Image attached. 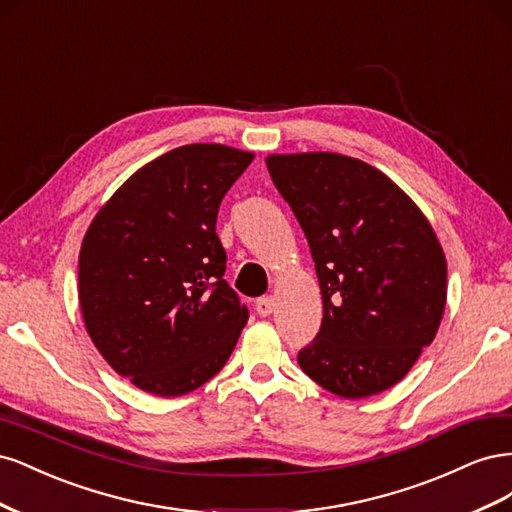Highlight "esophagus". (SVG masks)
<instances>
[{
  "label": "esophagus",
  "mask_w": 512,
  "mask_h": 512,
  "mask_svg": "<svg viewBox=\"0 0 512 512\" xmlns=\"http://www.w3.org/2000/svg\"><path fill=\"white\" fill-rule=\"evenodd\" d=\"M273 299L271 297H260V299H256V303H254V309H256V314H260V316H269L271 312H273Z\"/></svg>",
  "instance_id": "1"
}]
</instances>
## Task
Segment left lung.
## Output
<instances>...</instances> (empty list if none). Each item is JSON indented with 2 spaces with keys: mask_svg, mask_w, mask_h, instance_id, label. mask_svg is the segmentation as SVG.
Segmentation results:
<instances>
[{
  "mask_svg": "<svg viewBox=\"0 0 512 512\" xmlns=\"http://www.w3.org/2000/svg\"><path fill=\"white\" fill-rule=\"evenodd\" d=\"M299 220L322 292L305 374L339 397L391 389L438 333L446 260L427 218L378 168L339 153L267 158Z\"/></svg>",
  "mask_w": 512,
  "mask_h": 512,
  "instance_id": "1",
  "label": "left lung"
}]
</instances>
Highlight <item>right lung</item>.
I'll list each match as a JSON object with an SVG mask.
<instances>
[{
	"instance_id": "add662e5",
	"label": "right lung",
	"mask_w": 512,
	"mask_h": 512,
	"mask_svg": "<svg viewBox=\"0 0 512 512\" xmlns=\"http://www.w3.org/2000/svg\"><path fill=\"white\" fill-rule=\"evenodd\" d=\"M252 153L183 145L143 166L98 211L79 256L85 327L119 376L160 397L228 361L247 309L226 280L215 222Z\"/></svg>"
}]
</instances>
